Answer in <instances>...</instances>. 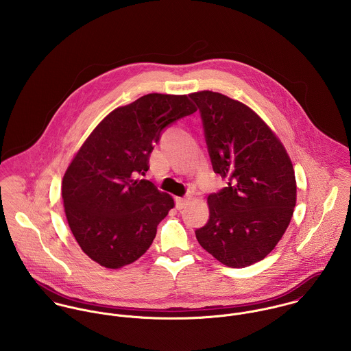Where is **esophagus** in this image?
<instances>
[{"label":"esophagus","mask_w":351,"mask_h":351,"mask_svg":"<svg viewBox=\"0 0 351 351\" xmlns=\"http://www.w3.org/2000/svg\"><path fill=\"white\" fill-rule=\"evenodd\" d=\"M189 200H191V196H188V197H177L176 208L177 209H184L186 206V204L189 202Z\"/></svg>","instance_id":"esophagus-1"}]
</instances>
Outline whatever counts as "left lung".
<instances>
[{
    "label": "left lung",
    "instance_id": "left-lung-1",
    "mask_svg": "<svg viewBox=\"0 0 351 351\" xmlns=\"http://www.w3.org/2000/svg\"><path fill=\"white\" fill-rule=\"evenodd\" d=\"M200 109L215 173L228 186L209 195V220L196 230L204 250L228 267L262 261L285 234L298 197L292 160L271 128L241 101L201 90Z\"/></svg>",
    "mask_w": 351,
    "mask_h": 351
}]
</instances>
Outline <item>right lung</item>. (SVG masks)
<instances>
[{"instance_id": "right-lung-1", "label": "right lung", "mask_w": 351, "mask_h": 351, "mask_svg": "<svg viewBox=\"0 0 351 351\" xmlns=\"http://www.w3.org/2000/svg\"><path fill=\"white\" fill-rule=\"evenodd\" d=\"M197 110L188 95L150 93L106 114L73 156L62 180L69 227L82 251L108 269L135 262L174 206L149 180L160 132Z\"/></svg>"}]
</instances>
